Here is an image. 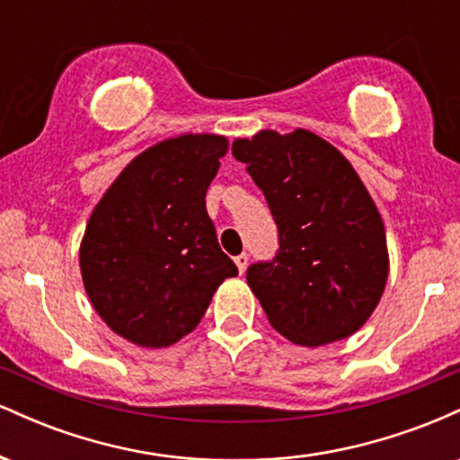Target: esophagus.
Masks as SVG:
<instances>
[{"label": "esophagus", "instance_id": "34e87169", "mask_svg": "<svg viewBox=\"0 0 460 460\" xmlns=\"http://www.w3.org/2000/svg\"><path fill=\"white\" fill-rule=\"evenodd\" d=\"M235 266H237V270H240V274H244L246 272V266H248V255L246 252H240V255L235 257Z\"/></svg>", "mask_w": 460, "mask_h": 460}]
</instances>
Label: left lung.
Wrapping results in <instances>:
<instances>
[{"label": "left lung", "mask_w": 460, "mask_h": 460, "mask_svg": "<svg viewBox=\"0 0 460 460\" xmlns=\"http://www.w3.org/2000/svg\"><path fill=\"white\" fill-rule=\"evenodd\" d=\"M279 226L272 261L246 272L268 322L318 348L366 324L387 285L385 225L352 164L309 129L257 131L234 142Z\"/></svg>", "instance_id": "8db88e82"}]
</instances>
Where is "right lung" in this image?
<instances>
[{"mask_svg": "<svg viewBox=\"0 0 460 460\" xmlns=\"http://www.w3.org/2000/svg\"><path fill=\"white\" fill-rule=\"evenodd\" d=\"M226 151L216 134L157 142L94 205L79 244L82 281L99 318L131 344L172 346L237 274L205 209Z\"/></svg>", "mask_w": 460, "mask_h": 460, "instance_id": "obj_1", "label": "right lung"}]
</instances>
